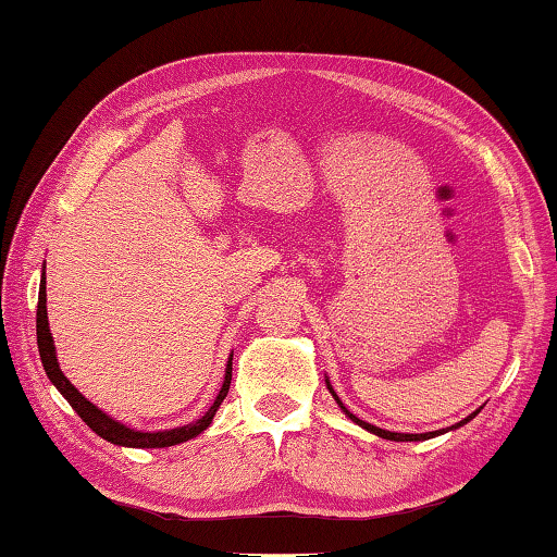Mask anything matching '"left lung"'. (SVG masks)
<instances>
[{
	"instance_id": "left-lung-1",
	"label": "left lung",
	"mask_w": 557,
	"mask_h": 557,
	"mask_svg": "<svg viewBox=\"0 0 557 557\" xmlns=\"http://www.w3.org/2000/svg\"><path fill=\"white\" fill-rule=\"evenodd\" d=\"M326 384H329V382H326ZM329 389H331L333 397H336V392H333L331 384H329ZM336 401H338V407H341L343 411H346L352 421L358 423V426L368 429L370 433H375V436H380V438H387V441H426V438H433V436H438V433H441V431H433V433H392V431H384V429H377V426H372V423H366L362 419H358L356 413H350L346 407H343L338 397H336ZM474 413H478V411H474ZM474 413H472V417H474ZM472 417H470V419H472ZM460 423H468V419L460 421Z\"/></svg>"
}]
</instances>
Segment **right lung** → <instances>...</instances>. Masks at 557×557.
Wrapping results in <instances>:
<instances>
[{
    "label": "right lung",
    "instance_id": "right-lung-1",
    "mask_svg": "<svg viewBox=\"0 0 557 557\" xmlns=\"http://www.w3.org/2000/svg\"><path fill=\"white\" fill-rule=\"evenodd\" d=\"M36 336H38V352H40V362H44L46 375L50 382L55 384L58 392L70 401V407L77 411V417L83 419L89 429H92L97 436H102L104 441L114 443V446H126V448H168V446H177V443H185L189 438L199 436L205 431L214 413L219 409V404L224 401L231 387V360L226 366V377H224V387H221L219 397L211 404V409L195 423H187V426H180L173 431H156V433H140L134 429H126L124 423H119L114 419H109L104 411H99L92 401H87L83 394H79L70 380L60 372L58 368V358H55V348H53V336H50L48 329V311H46V285L40 282V292H38V309H36Z\"/></svg>",
    "mask_w": 557,
    "mask_h": 557
}]
</instances>
